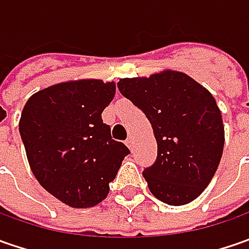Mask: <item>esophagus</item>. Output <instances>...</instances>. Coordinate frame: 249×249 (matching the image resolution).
<instances>
[{
  "label": "esophagus",
  "instance_id": "1",
  "mask_svg": "<svg viewBox=\"0 0 249 249\" xmlns=\"http://www.w3.org/2000/svg\"><path fill=\"white\" fill-rule=\"evenodd\" d=\"M126 145H127L129 148H131V147H133V140H131V139L126 140Z\"/></svg>",
  "mask_w": 249,
  "mask_h": 249
}]
</instances>
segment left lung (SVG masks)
Returning a JSON list of instances; mask_svg holds the SVG:
<instances>
[{
  "instance_id": "8db88e82",
  "label": "left lung",
  "mask_w": 249,
  "mask_h": 249,
  "mask_svg": "<svg viewBox=\"0 0 249 249\" xmlns=\"http://www.w3.org/2000/svg\"><path fill=\"white\" fill-rule=\"evenodd\" d=\"M119 91L145 113L158 157L142 172L149 191L167 205H186L211 183L223 154L225 127L213 95L188 74L162 71L120 79Z\"/></svg>"
}]
</instances>
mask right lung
Returning a JSON list of instances; mask_svg holds the SVG:
<instances>
[{
  "label": "right lung",
  "instance_id": "right-lung-1",
  "mask_svg": "<svg viewBox=\"0 0 249 249\" xmlns=\"http://www.w3.org/2000/svg\"><path fill=\"white\" fill-rule=\"evenodd\" d=\"M115 82H63L37 91L24 105L19 131L37 181L72 208L104 201L129 148L110 137L101 113Z\"/></svg>",
  "mask_w": 249,
  "mask_h": 249
}]
</instances>
